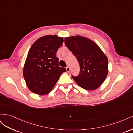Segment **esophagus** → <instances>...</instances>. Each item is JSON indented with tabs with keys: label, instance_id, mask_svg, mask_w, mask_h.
I'll return each instance as SVG.
<instances>
[{
	"label": "esophagus",
	"instance_id": "1",
	"mask_svg": "<svg viewBox=\"0 0 133 133\" xmlns=\"http://www.w3.org/2000/svg\"><path fill=\"white\" fill-rule=\"evenodd\" d=\"M66 71H67L68 72H69V71H70V68H69V66H67V67L66 68Z\"/></svg>",
	"mask_w": 133,
	"mask_h": 133
}]
</instances>
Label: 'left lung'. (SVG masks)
I'll return each instance as SVG.
<instances>
[{
	"mask_svg": "<svg viewBox=\"0 0 133 133\" xmlns=\"http://www.w3.org/2000/svg\"><path fill=\"white\" fill-rule=\"evenodd\" d=\"M64 42L80 65L79 74L72 76L75 82L88 90L101 86L108 73V59L100 47L90 39L80 35L65 38Z\"/></svg>",
	"mask_w": 133,
	"mask_h": 133,
	"instance_id": "8db88e82",
	"label": "left lung"
}]
</instances>
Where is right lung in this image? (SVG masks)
I'll list each match as a JSON object with an SVG mask.
<instances>
[{
	"instance_id": "obj_1",
	"label": "right lung",
	"mask_w": 133,
	"mask_h": 133,
	"mask_svg": "<svg viewBox=\"0 0 133 133\" xmlns=\"http://www.w3.org/2000/svg\"><path fill=\"white\" fill-rule=\"evenodd\" d=\"M64 40L57 35H45L31 46L23 68V76L31 91L41 95L50 92L66 71L59 66L57 51Z\"/></svg>"
}]
</instances>
